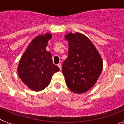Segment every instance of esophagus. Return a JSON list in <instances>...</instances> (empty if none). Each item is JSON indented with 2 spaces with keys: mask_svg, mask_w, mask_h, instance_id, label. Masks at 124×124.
I'll return each instance as SVG.
<instances>
[{
  "mask_svg": "<svg viewBox=\"0 0 124 124\" xmlns=\"http://www.w3.org/2000/svg\"><path fill=\"white\" fill-rule=\"evenodd\" d=\"M58 68H60V70H61V68H62V65H61V64H58Z\"/></svg>",
  "mask_w": 124,
  "mask_h": 124,
  "instance_id": "obj_1",
  "label": "esophagus"
}]
</instances>
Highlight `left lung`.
Instances as JSON below:
<instances>
[{
	"mask_svg": "<svg viewBox=\"0 0 124 124\" xmlns=\"http://www.w3.org/2000/svg\"><path fill=\"white\" fill-rule=\"evenodd\" d=\"M65 37L69 49L62 71L66 85L75 93L86 92L94 85L102 73V58L90 40L82 34L71 33Z\"/></svg>",
	"mask_w": 124,
	"mask_h": 124,
	"instance_id": "obj_1",
	"label": "left lung"
}]
</instances>
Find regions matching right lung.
Here are the masks:
<instances>
[{
    "label": "right lung",
    "mask_w": 124,
    "mask_h": 124,
    "mask_svg": "<svg viewBox=\"0 0 124 124\" xmlns=\"http://www.w3.org/2000/svg\"><path fill=\"white\" fill-rule=\"evenodd\" d=\"M51 35L46 33L35 38L20 58L18 67L19 77L31 89L41 91L48 86L53 75L60 68L53 64L51 53L46 51Z\"/></svg>",
    "instance_id": "obj_1"
}]
</instances>
